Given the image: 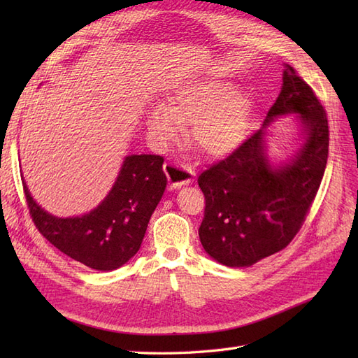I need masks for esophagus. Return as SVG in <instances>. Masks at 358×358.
I'll return each instance as SVG.
<instances>
[{"instance_id":"34e87169","label":"esophagus","mask_w":358,"mask_h":358,"mask_svg":"<svg viewBox=\"0 0 358 358\" xmlns=\"http://www.w3.org/2000/svg\"><path fill=\"white\" fill-rule=\"evenodd\" d=\"M164 173L167 180H169V187L171 189H178L181 186H186L194 181L195 173L192 171L186 169V167L173 163H164L163 166Z\"/></svg>"}]
</instances>
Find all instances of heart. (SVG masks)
I'll return each mask as SVG.
<instances>
[{"instance_id": "b5f03b06", "label": "heart", "mask_w": 358, "mask_h": 358, "mask_svg": "<svg viewBox=\"0 0 358 358\" xmlns=\"http://www.w3.org/2000/svg\"><path fill=\"white\" fill-rule=\"evenodd\" d=\"M249 112L245 90L232 89L226 80H203L175 90L167 106H150L146 129L152 141L164 148L180 138V124H189L196 148L210 157H224L245 138Z\"/></svg>"}]
</instances>
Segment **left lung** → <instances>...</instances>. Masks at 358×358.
<instances>
[{"mask_svg":"<svg viewBox=\"0 0 358 358\" xmlns=\"http://www.w3.org/2000/svg\"><path fill=\"white\" fill-rule=\"evenodd\" d=\"M287 115H295L301 127L299 148L285 162H272L267 127ZM328 148L323 106L286 64L263 127L199 177L206 199L199 235L208 255L229 268H248L286 248L320 187Z\"/></svg>","mask_w":358,"mask_h":358,"instance_id":"obj_1","label":"left lung"}]
</instances>
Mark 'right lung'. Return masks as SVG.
Returning a JSON list of instances; mask_svg holds the SVG:
<instances>
[{
    "mask_svg": "<svg viewBox=\"0 0 358 358\" xmlns=\"http://www.w3.org/2000/svg\"><path fill=\"white\" fill-rule=\"evenodd\" d=\"M166 185L163 157L127 155L96 208L83 215L57 217L35 201L22 178L30 215L43 237L67 257L103 272L121 268L138 252Z\"/></svg>",
    "mask_w": 358,
    "mask_h": 358,
    "instance_id": "right-lung-1",
    "label": "right lung"
}]
</instances>
